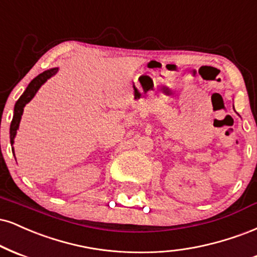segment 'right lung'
Wrapping results in <instances>:
<instances>
[{
  "label": "right lung",
  "instance_id": "add662e5",
  "mask_svg": "<svg viewBox=\"0 0 257 257\" xmlns=\"http://www.w3.org/2000/svg\"><path fill=\"white\" fill-rule=\"evenodd\" d=\"M59 71V68H50L48 71H44L43 73L38 74L35 79L31 80V83L29 84L26 87V90L24 91L23 95L20 96V98L18 99L17 103L14 105V115H13V120L11 122V144L13 146L14 143V138L15 135H17V130L19 128V123L21 120V115H23V111H24V107L29 103L31 99L35 97L36 92L38 91L39 87H41L43 84L47 81L49 78L53 77L54 74H56V72ZM14 153V148L13 149Z\"/></svg>",
  "mask_w": 257,
  "mask_h": 257
}]
</instances>
